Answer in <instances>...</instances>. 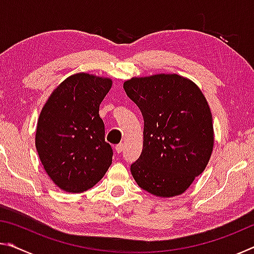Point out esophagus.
<instances>
[{"label": "esophagus", "mask_w": 254, "mask_h": 254, "mask_svg": "<svg viewBox=\"0 0 254 254\" xmlns=\"http://www.w3.org/2000/svg\"><path fill=\"white\" fill-rule=\"evenodd\" d=\"M123 149H124L123 143H119V144L115 145V151H117L118 153H121L123 151Z\"/></svg>", "instance_id": "esophagus-1"}]
</instances>
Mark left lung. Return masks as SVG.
I'll use <instances>...</instances> for the list:
<instances>
[{
  "mask_svg": "<svg viewBox=\"0 0 254 254\" xmlns=\"http://www.w3.org/2000/svg\"><path fill=\"white\" fill-rule=\"evenodd\" d=\"M123 87L144 122L142 152L131 165L133 178L157 197L184 194L213 152V118L203 92L177 74L132 77Z\"/></svg>",
  "mask_w": 254,
  "mask_h": 254,
  "instance_id": "obj_1",
  "label": "left lung"
}]
</instances>
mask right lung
I'll return each instance as SVG.
<instances>
[{"label": "right lung", "mask_w": 254, "mask_h": 254, "mask_svg": "<svg viewBox=\"0 0 254 254\" xmlns=\"http://www.w3.org/2000/svg\"><path fill=\"white\" fill-rule=\"evenodd\" d=\"M109 77L77 72L46 101L36 130V148L47 175L67 192H81L104 177L112 163L100 104L112 87Z\"/></svg>", "instance_id": "1"}]
</instances>
